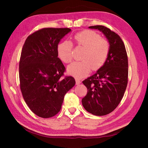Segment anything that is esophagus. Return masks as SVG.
Returning a JSON list of instances; mask_svg holds the SVG:
<instances>
[{"instance_id": "1", "label": "esophagus", "mask_w": 148, "mask_h": 148, "mask_svg": "<svg viewBox=\"0 0 148 148\" xmlns=\"http://www.w3.org/2000/svg\"><path fill=\"white\" fill-rule=\"evenodd\" d=\"M81 83V81L79 79H76V83L77 85H78V84H79Z\"/></svg>"}]
</instances>
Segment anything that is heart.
<instances>
[{
  "label": "heart",
  "instance_id": "heart-1",
  "mask_svg": "<svg viewBox=\"0 0 148 148\" xmlns=\"http://www.w3.org/2000/svg\"><path fill=\"white\" fill-rule=\"evenodd\" d=\"M74 40L77 46L84 48V51L81 57L82 61L73 62L68 66L69 74L81 78L86 76L92 69L97 71L104 64L109 55V44L99 34L90 30H83L75 34ZM57 53L63 62L70 63L72 60V43L69 40L60 42Z\"/></svg>",
  "mask_w": 148,
  "mask_h": 148
}]
</instances>
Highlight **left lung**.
I'll return each mask as SVG.
<instances>
[{
	"instance_id": "1",
	"label": "left lung",
	"mask_w": 148,
	"mask_h": 148,
	"mask_svg": "<svg viewBox=\"0 0 148 148\" xmlns=\"http://www.w3.org/2000/svg\"><path fill=\"white\" fill-rule=\"evenodd\" d=\"M88 28L102 32L110 48L104 64L83 81L88 92L81 102L88 112L104 116L114 111L124 95L128 83V57L124 43L117 34L102 25Z\"/></svg>"
}]
</instances>
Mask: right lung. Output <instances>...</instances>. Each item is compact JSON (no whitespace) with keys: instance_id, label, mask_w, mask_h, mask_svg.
<instances>
[{"instance_id":"1","label":"right lung","mask_w":148,"mask_h":148,"mask_svg":"<svg viewBox=\"0 0 148 148\" xmlns=\"http://www.w3.org/2000/svg\"><path fill=\"white\" fill-rule=\"evenodd\" d=\"M71 32L69 28H45L28 37L22 48L20 89L27 106L39 117L57 114L66 93L76 84L72 76L62 77L65 68L57 53L59 42Z\"/></svg>"}]
</instances>
